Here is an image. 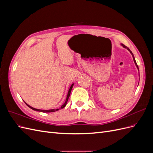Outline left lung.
I'll return each instance as SVG.
<instances>
[{
    "label": "left lung",
    "instance_id": "8db88e82",
    "mask_svg": "<svg viewBox=\"0 0 153 153\" xmlns=\"http://www.w3.org/2000/svg\"><path fill=\"white\" fill-rule=\"evenodd\" d=\"M121 45L122 46V47H123V48H126V49H127L129 52H130V53L132 55V57H133V61H134V62H135V66H136V67H137V68L138 69V70L139 71V69H138V65H137V62H136V61H135V57H134V55H133V53H132V52L130 50V49H129V48H128L127 47H126V46L125 45H124L123 44H121ZM138 75H139V74H138ZM139 76H140V75H139ZM140 79V78H139Z\"/></svg>",
    "mask_w": 153,
    "mask_h": 153
}]
</instances>
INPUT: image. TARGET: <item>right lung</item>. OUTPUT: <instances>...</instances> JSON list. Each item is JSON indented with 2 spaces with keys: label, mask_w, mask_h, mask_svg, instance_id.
<instances>
[{
  "label": "right lung",
  "mask_w": 153,
  "mask_h": 153,
  "mask_svg": "<svg viewBox=\"0 0 153 153\" xmlns=\"http://www.w3.org/2000/svg\"><path fill=\"white\" fill-rule=\"evenodd\" d=\"M73 85H74V84H73L71 85L70 88H69V89L68 92V95H67V97H66V99L65 102H64V104L61 106V107H59V108H57V109H50V110H41V109H37V108H35L32 107L31 106L29 105L28 104H27L25 102V104H26L27 106H29V108H30L31 109L34 110H35V111H38V112H45V113H46V112H55V111H57V110H60V109H62L63 108L65 107L66 105V104H67L68 101V99H69V96H70L71 92V89H72V88H73Z\"/></svg>",
  "instance_id": "right-lung-1"
}]
</instances>
